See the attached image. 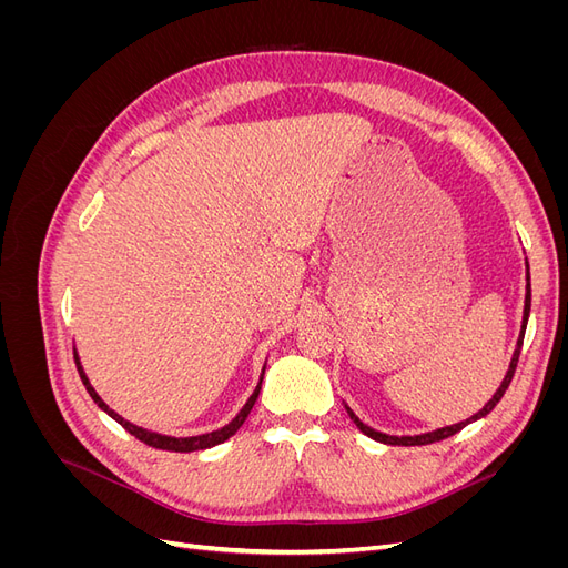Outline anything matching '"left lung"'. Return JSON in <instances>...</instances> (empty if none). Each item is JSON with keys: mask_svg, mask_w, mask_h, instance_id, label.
Here are the masks:
<instances>
[{"mask_svg": "<svg viewBox=\"0 0 568 568\" xmlns=\"http://www.w3.org/2000/svg\"><path fill=\"white\" fill-rule=\"evenodd\" d=\"M528 315H530V274H528V261H526V298H524V317H521V332H519V338H517V348H514V353H511L509 367H507V372H505V379L500 382V386H497V390L493 393V398H490L484 407H480V409L476 412V415H471L469 419L457 422V424H453V426L434 428V432H424V434L390 436V434H384V432H376V428H372L369 424H365L363 419H359L346 403H343V405H346L348 415H351V419L355 422V426L359 428V432H363L365 436H369V438L376 440V443H384V445H428V443H436V440H443V438H450V436H455L457 432H462L464 426H469V424H474V422H478V419H484L486 415H490L493 407L503 400V395H505V390L509 388V382H511V376H514V369H517V363H519V353H521V346H524V334H526Z\"/></svg>", "mask_w": 568, "mask_h": 568, "instance_id": "8db88e82", "label": "left lung"}]
</instances>
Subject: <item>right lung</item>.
Instances as JSON below:
<instances>
[{"instance_id": "obj_1", "label": "right lung", "mask_w": 568, "mask_h": 568, "mask_svg": "<svg viewBox=\"0 0 568 568\" xmlns=\"http://www.w3.org/2000/svg\"><path fill=\"white\" fill-rule=\"evenodd\" d=\"M75 365H78V372H80V379H82V384H84V388H88V393L92 395V400L106 412V415L111 417V419H115L120 426L125 428V432H130L134 438H140L142 443H146V445H151V448H159V450H170V453H196V450H209V448H213V445H220V443H225L227 438H232L239 428H242V424L248 419V415H251V409H253V405H255V400H257V395H261V386H263V376H265V367H263V372H261V382H257V386H255V390L251 393V398L246 400V405L236 412V417L230 422V424H225V426H220V428H215V432H209V434H199V436H168V434H159V432H151V428H144V426H136V424H132V422H128L125 417H120L115 409H111L104 400H101V395L94 390V386L90 384V376H88V372H84V367H82V363H80V355H78V351H75ZM267 365V363H265Z\"/></svg>"}]
</instances>
